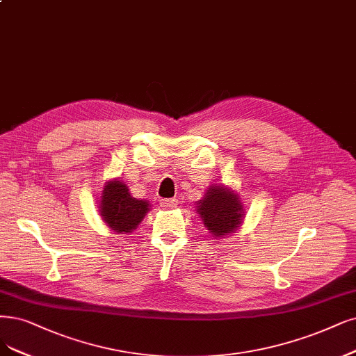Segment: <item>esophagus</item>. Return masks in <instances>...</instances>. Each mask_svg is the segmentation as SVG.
Listing matches in <instances>:
<instances>
[{"label": "esophagus", "instance_id": "34e87169", "mask_svg": "<svg viewBox=\"0 0 356 356\" xmlns=\"http://www.w3.org/2000/svg\"><path fill=\"white\" fill-rule=\"evenodd\" d=\"M161 207L165 209H171V208H176L179 205V200L177 198H171V200H161Z\"/></svg>", "mask_w": 356, "mask_h": 356}]
</instances>
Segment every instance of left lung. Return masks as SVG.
<instances>
[{
    "mask_svg": "<svg viewBox=\"0 0 356 356\" xmlns=\"http://www.w3.org/2000/svg\"><path fill=\"white\" fill-rule=\"evenodd\" d=\"M196 213L214 239L227 238L236 233L245 220V208L239 193L225 186L211 185L204 198L196 201Z\"/></svg>",
    "mask_w": 356,
    "mask_h": 356,
    "instance_id": "obj_1",
    "label": "left lung"
}]
</instances>
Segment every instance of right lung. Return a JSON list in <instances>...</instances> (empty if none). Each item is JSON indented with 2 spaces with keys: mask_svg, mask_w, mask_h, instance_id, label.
<instances>
[{
  "mask_svg": "<svg viewBox=\"0 0 356 356\" xmlns=\"http://www.w3.org/2000/svg\"><path fill=\"white\" fill-rule=\"evenodd\" d=\"M98 208L105 226L118 234H126L138 229L143 217L151 211V204L147 200L134 198L120 179H110L105 181Z\"/></svg>",
  "mask_w": 356,
  "mask_h": 356,
  "instance_id": "right-lung-1",
  "label": "right lung"
}]
</instances>
